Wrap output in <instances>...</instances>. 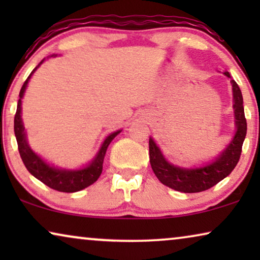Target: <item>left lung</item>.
Returning <instances> with one entry per match:
<instances>
[{
	"mask_svg": "<svg viewBox=\"0 0 260 260\" xmlns=\"http://www.w3.org/2000/svg\"><path fill=\"white\" fill-rule=\"evenodd\" d=\"M223 74L231 78V74L227 71ZM231 84L233 91V109L237 131L231 143L218 157H215L214 161L198 168H183V167L174 166L165 158L154 140L151 137L149 138V157H150L151 168L156 177L165 186L182 193H199L215 186L236 168L246 136L247 124L240 88L233 79H231Z\"/></svg>",
	"mask_w": 260,
	"mask_h": 260,
	"instance_id": "1",
	"label": "left lung"
}]
</instances>
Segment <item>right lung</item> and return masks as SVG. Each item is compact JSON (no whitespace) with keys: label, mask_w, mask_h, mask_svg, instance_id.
<instances>
[{"label":"right lung","mask_w":260,"mask_h":260,"mask_svg":"<svg viewBox=\"0 0 260 260\" xmlns=\"http://www.w3.org/2000/svg\"><path fill=\"white\" fill-rule=\"evenodd\" d=\"M53 56V55H52ZM45 60V59H44ZM44 60L31 71L29 77L24 81L20 91V99L17 102V109L15 117H14V133H15V137L17 141V148H19V152L22 162L26 166L28 172H29L34 177L40 180L42 183L48 186L52 189H55L58 191H63V193H74V191H79L84 188L91 186L98 180L101 176L103 170V162H104V157L106 154V149H108L109 144L111 141L118 135L122 130H117L115 133L110 134L105 141L103 142L101 149H99L98 154L95 157L92 159V162L88 163L87 167L81 169H62L56 168V167L49 166L47 162H45L40 156H38L35 152L31 150L29 144L27 142L26 133H24V126L22 123V118H21V103H22L24 91L27 88V84L29 81L31 74H33L39 66L44 62Z\"/></svg>","instance_id":"1"}]
</instances>
